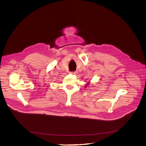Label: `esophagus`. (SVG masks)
I'll use <instances>...</instances> for the list:
<instances>
[{"instance_id": "esophagus-1", "label": "esophagus", "mask_w": 146, "mask_h": 146, "mask_svg": "<svg viewBox=\"0 0 146 146\" xmlns=\"http://www.w3.org/2000/svg\"><path fill=\"white\" fill-rule=\"evenodd\" d=\"M70 74H76V72H75V71L70 72Z\"/></svg>"}]
</instances>
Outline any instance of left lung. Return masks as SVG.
Masks as SVG:
<instances>
[{
	"label": "left lung",
	"instance_id": "8db88e82",
	"mask_svg": "<svg viewBox=\"0 0 146 146\" xmlns=\"http://www.w3.org/2000/svg\"><path fill=\"white\" fill-rule=\"evenodd\" d=\"M85 87H87V86H85Z\"/></svg>",
	"mask_w": 146,
	"mask_h": 146
}]
</instances>
